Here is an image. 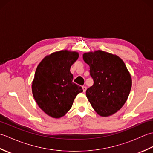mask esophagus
<instances>
[{"label":"esophagus","instance_id":"obj_1","mask_svg":"<svg viewBox=\"0 0 153 153\" xmlns=\"http://www.w3.org/2000/svg\"><path fill=\"white\" fill-rule=\"evenodd\" d=\"M82 89H83V91L85 93L86 91V89H87V87L85 86H83L82 87Z\"/></svg>","mask_w":153,"mask_h":153}]
</instances>
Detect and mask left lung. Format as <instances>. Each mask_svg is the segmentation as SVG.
I'll return each instance as SVG.
<instances>
[{
  "label": "left lung",
  "instance_id": "1",
  "mask_svg": "<svg viewBox=\"0 0 153 153\" xmlns=\"http://www.w3.org/2000/svg\"><path fill=\"white\" fill-rule=\"evenodd\" d=\"M83 58L94 81L86 91L91 105L101 116L116 113L126 102L131 88V76L124 62L118 56L102 51L85 53Z\"/></svg>",
  "mask_w": 153,
  "mask_h": 153
}]
</instances>
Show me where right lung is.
Wrapping results in <instances>:
<instances>
[{"label": "right lung", "instance_id": "obj_1", "mask_svg": "<svg viewBox=\"0 0 153 153\" xmlns=\"http://www.w3.org/2000/svg\"><path fill=\"white\" fill-rule=\"evenodd\" d=\"M79 57L76 52L61 51L45 57L38 65L32 92L39 108L59 118L69 111L82 87L73 83L70 68Z\"/></svg>", "mask_w": 153, "mask_h": 153}]
</instances>
